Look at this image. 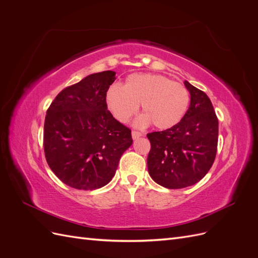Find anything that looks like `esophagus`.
I'll use <instances>...</instances> for the list:
<instances>
[{
	"instance_id": "esophagus-1",
	"label": "esophagus",
	"mask_w": 258,
	"mask_h": 258,
	"mask_svg": "<svg viewBox=\"0 0 258 258\" xmlns=\"http://www.w3.org/2000/svg\"><path fill=\"white\" fill-rule=\"evenodd\" d=\"M142 136V134L141 132H139V131H136V130H134L132 131V139L134 140H137V139H139L140 137Z\"/></svg>"
}]
</instances>
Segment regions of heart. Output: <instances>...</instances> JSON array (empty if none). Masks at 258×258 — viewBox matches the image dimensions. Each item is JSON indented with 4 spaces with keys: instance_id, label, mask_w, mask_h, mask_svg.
I'll return each mask as SVG.
<instances>
[{
    "instance_id": "obj_1",
    "label": "heart",
    "mask_w": 258,
    "mask_h": 258,
    "mask_svg": "<svg viewBox=\"0 0 258 258\" xmlns=\"http://www.w3.org/2000/svg\"><path fill=\"white\" fill-rule=\"evenodd\" d=\"M189 100L185 86L158 74H131L123 86L114 84L105 93L107 110L119 122H127L141 103L145 114L136 120L140 128L152 122L158 129L175 126L184 117Z\"/></svg>"
}]
</instances>
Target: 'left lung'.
Returning <instances> with one entry per match:
<instances>
[{
	"mask_svg": "<svg viewBox=\"0 0 258 258\" xmlns=\"http://www.w3.org/2000/svg\"><path fill=\"white\" fill-rule=\"evenodd\" d=\"M190 105L182 120L163 131L147 134L151 151L148 173L169 189L184 188L199 182L212 167L218 141V119L206 92L184 82Z\"/></svg>",
	"mask_w": 258,
	"mask_h": 258,
	"instance_id": "left-lung-1",
	"label": "left lung"
}]
</instances>
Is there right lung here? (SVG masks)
I'll use <instances>...</instances> for the list:
<instances>
[{
    "label": "right lung",
    "mask_w": 258,
    "mask_h": 258,
    "mask_svg": "<svg viewBox=\"0 0 258 258\" xmlns=\"http://www.w3.org/2000/svg\"><path fill=\"white\" fill-rule=\"evenodd\" d=\"M115 74L95 73L69 86L46 113V161L60 181L73 188L93 190L106 185L132 144L131 130L116 120L105 104Z\"/></svg>",
    "instance_id": "right-lung-1"
}]
</instances>
